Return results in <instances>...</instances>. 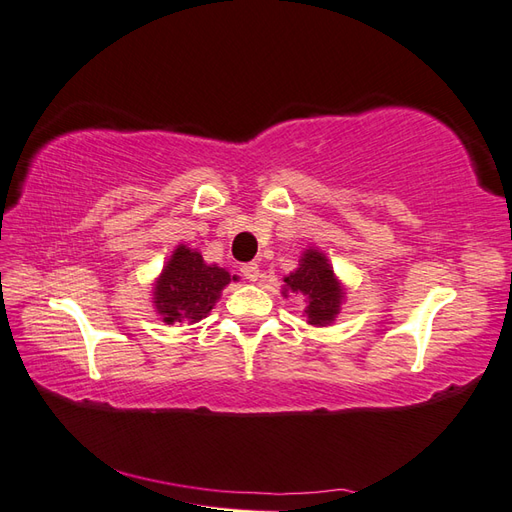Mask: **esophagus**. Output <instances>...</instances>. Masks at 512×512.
Instances as JSON below:
<instances>
[{"instance_id": "34e87169", "label": "esophagus", "mask_w": 512, "mask_h": 512, "mask_svg": "<svg viewBox=\"0 0 512 512\" xmlns=\"http://www.w3.org/2000/svg\"><path fill=\"white\" fill-rule=\"evenodd\" d=\"M242 275H244V279H248V281H257V277H259V266H257L255 262L244 264V266H242Z\"/></svg>"}]
</instances>
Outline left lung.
Instances as JSON below:
<instances>
[{
  "instance_id": "1",
  "label": "left lung",
  "mask_w": 512,
  "mask_h": 512,
  "mask_svg": "<svg viewBox=\"0 0 512 512\" xmlns=\"http://www.w3.org/2000/svg\"><path fill=\"white\" fill-rule=\"evenodd\" d=\"M288 292H299L306 297V317L310 325H330L341 310L345 290L336 279L328 257L319 253L317 248H308L299 259V268L295 273L284 277V290L281 295L288 297Z\"/></svg>"
}]
</instances>
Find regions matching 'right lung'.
<instances>
[{
	"mask_svg": "<svg viewBox=\"0 0 512 512\" xmlns=\"http://www.w3.org/2000/svg\"><path fill=\"white\" fill-rule=\"evenodd\" d=\"M235 279V277H233ZM231 284L228 270L206 264L198 250L178 246L154 284V306L165 323H198Z\"/></svg>",
	"mask_w": 512,
	"mask_h": 512,
	"instance_id": "add662e5",
	"label": "right lung"
}]
</instances>
